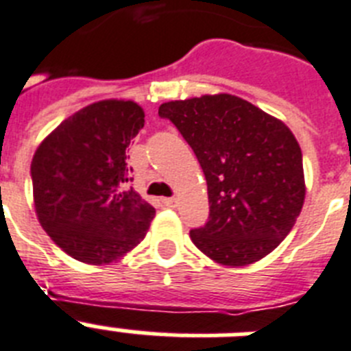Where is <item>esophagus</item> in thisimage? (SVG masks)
<instances>
[{
    "label": "esophagus",
    "mask_w": 351,
    "mask_h": 351,
    "mask_svg": "<svg viewBox=\"0 0 351 351\" xmlns=\"http://www.w3.org/2000/svg\"><path fill=\"white\" fill-rule=\"evenodd\" d=\"M162 203H164L166 207L175 208V207H176V203H178V199H176V198H164V199H162Z\"/></svg>",
    "instance_id": "esophagus-1"
}]
</instances>
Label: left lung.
<instances>
[{
	"mask_svg": "<svg viewBox=\"0 0 351 351\" xmlns=\"http://www.w3.org/2000/svg\"><path fill=\"white\" fill-rule=\"evenodd\" d=\"M207 178V225L191 241L217 264L248 266L269 255L305 202L302 148L284 121L234 94L162 103Z\"/></svg>",
	"mask_w": 351,
	"mask_h": 351,
	"instance_id": "left-lung-1",
	"label": "left lung"
}]
</instances>
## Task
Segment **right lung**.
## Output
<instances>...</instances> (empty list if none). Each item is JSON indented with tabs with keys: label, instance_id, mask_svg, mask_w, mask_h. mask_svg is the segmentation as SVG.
Listing matches in <instances>:
<instances>
[{
	"label": "right lung",
	"instance_id": "add662e5",
	"mask_svg": "<svg viewBox=\"0 0 351 351\" xmlns=\"http://www.w3.org/2000/svg\"><path fill=\"white\" fill-rule=\"evenodd\" d=\"M143 126L135 101L101 99L62 121L35 149V214L69 257L103 266L144 239L155 208L126 187V148Z\"/></svg>",
	"mask_w": 351,
	"mask_h": 351
}]
</instances>
